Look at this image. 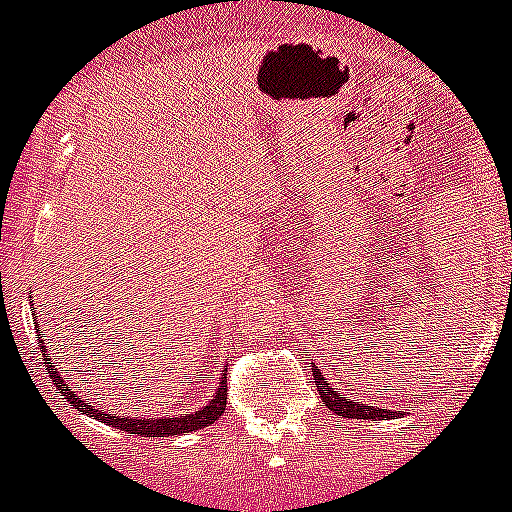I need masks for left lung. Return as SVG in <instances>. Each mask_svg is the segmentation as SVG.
<instances>
[{
	"instance_id": "left-lung-1",
	"label": "left lung",
	"mask_w": 512,
	"mask_h": 512,
	"mask_svg": "<svg viewBox=\"0 0 512 512\" xmlns=\"http://www.w3.org/2000/svg\"><path fill=\"white\" fill-rule=\"evenodd\" d=\"M312 375H314L312 378L314 386H317V391H320V398L325 401L327 409L335 411L337 416H345V419H373V421L396 416V411L381 409V406H368V403H363L360 398L355 401L350 393H342L340 388H332L330 383H327L325 375L320 373V368H314V365H312Z\"/></svg>"
}]
</instances>
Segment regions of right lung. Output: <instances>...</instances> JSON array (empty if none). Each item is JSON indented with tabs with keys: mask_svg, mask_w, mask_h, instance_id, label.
<instances>
[{
	"mask_svg": "<svg viewBox=\"0 0 512 512\" xmlns=\"http://www.w3.org/2000/svg\"><path fill=\"white\" fill-rule=\"evenodd\" d=\"M42 355H45V365H48V373L53 375V383L58 391L68 393V401L73 403L75 409H83L93 419L103 421V424L116 426L121 431H129V434H137V437H180V434H187V431H198L210 426L213 421H218L220 416L225 414V396H228V386H225V373L223 381H220L218 391L213 393L208 403H205L200 411H187V414H175V416H159V419H144V416H116L114 411H101L96 406H88L86 398L78 396V391L65 386V381L55 370L53 360H50V353L45 350V345H40Z\"/></svg>",
	"mask_w": 512,
	"mask_h": 512,
	"instance_id": "right-lung-1",
	"label": "right lung"
}]
</instances>
